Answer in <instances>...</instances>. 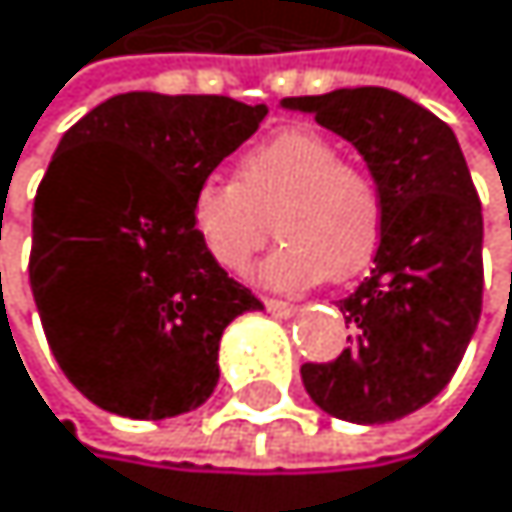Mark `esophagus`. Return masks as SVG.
I'll return each instance as SVG.
<instances>
[{
    "label": "esophagus",
    "instance_id": "1",
    "mask_svg": "<svg viewBox=\"0 0 512 512\" xmlns=\"http://www.w3.org/2000/svg\"><path fill=\"white\" fill-rule=\"evenodd\" d=\"M264 304H267V311L276 314V317H292V314L298 311V307H295L292 301H279V298H267Z\"/></svg>",
    "mask_w": 512,
    "mask_h": 512
}]
</instances>
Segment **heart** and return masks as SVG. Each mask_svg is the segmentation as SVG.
I'll return each mask as SVG.
<instances>
[{
	"label": "heart",
	"mask_w": 512,
	"mask_h": 512,
	"mask_svg": "<svg viewBox=\"0 0 512 512\" xmlns=\"http://www.w3.org/2000/svg\"><path fill=\"white\" fill-rule=\"evenodd\" d=\"M282 245L261 264L270 289H304L329 276H357L382 239V195L367 170L342 158L314 130L276 133L242 155L239 180L208 177L189 201V230L201 251L226 270L245 273L273 223Z\"/></svg>",
	"instance_id": "b5f03b06"
}]
</instances>
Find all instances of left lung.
Segmentation results:
<instances>
[{"mask_svg": "<svg viewBox=\"0 0 512 512\" xmlns=\"http://www.w3.org/2000/svg\"><path fill=\"white\" fill-rule=\"evenodd\" d=\"M363 155L382 195L376 267L339 301L348 348L304 363L311 401L335 420L395 423L457 373L482 314V201L454 130L382 86L282 99Z\"/></svg>", "mask_w": 512, "mask_h": 512, "instance_id": "8db88e82", "label": "left lung"}]
</instances>
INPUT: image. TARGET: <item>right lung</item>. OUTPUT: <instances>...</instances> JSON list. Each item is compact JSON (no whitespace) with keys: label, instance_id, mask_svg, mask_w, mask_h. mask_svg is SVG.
Returning a JSON list of instances; mask_svg holds the SVG:
<instances>
[{"label":"right lung","instance_id":"1","mask_svg":"<svg viewBox=\"0 0 512 512\" xmlns=\"http://www.w3.org/2000/svg\"><path fill=\"white\" fill-rule=\"evenodd\" d=\"M267 105L124 92L67 130L33 201L30 289L64 376L108 413L167 420L220 379V335L261 301L189 230L201 180Z\"/></svg>","mask_w":512,"mask_h":512}]
</instances>
